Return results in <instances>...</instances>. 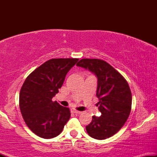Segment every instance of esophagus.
<instances>
[{
	"label": "esophagus",
	"mask_w": 157,
	"mask_h": 157,
	"mask_svg": "<svg viewBox=\"0 0 157 157\" xmlns=\"http://www.w3.org/2000/svg\"><path fill=\"white\" fill-rule=\"evenodd\" d=\"M71 113H81L82 112H81V111H77V110H76V109H71Z\"/></svg>",
	"instance_id": "esophagus-1"
}]
</instances>
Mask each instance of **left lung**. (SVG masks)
I'll return each instance as SVG.
<instances>
[{"label": "left lung", "mask_w": 157, "mask_h": 157, "mask_svg": "<svg viewBox=\"0 0 157 157\" xmlns=\"http://www.w3.org/2000/svg\"><path fill=\"white\" fill-rule=\"evenodd\" d=\"M77 66L89 69L98 79L97 97L102 115L92 117L86 127L88 134L96 140H105L117 133L127 121L131 110L132 95L125 77L105 60L82 59Z\"/></svg>", "instance_id": "left-lung-1"}]
</instances>
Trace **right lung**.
Segmentation results:
<instances>
[{
    "label": "right lung",
    "instance_id": "add662e5",
    "mask_svg": "<svg viewBox=\"0 0 157 157\" xmlns=\"http://www.w3.org/2000/svg\"><path fill=\"white\" fill-rule=\"evenodd\" d=\"M77 58H54L34 70L21 89L19 106L26 125L41 138L51 139L62 132L71 113L68 108L52 101L66 74Z\"/></svg>",
    "mask_w": 157,
    "mask_h": 157
}]
</instances>
